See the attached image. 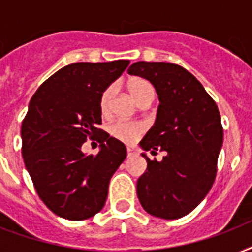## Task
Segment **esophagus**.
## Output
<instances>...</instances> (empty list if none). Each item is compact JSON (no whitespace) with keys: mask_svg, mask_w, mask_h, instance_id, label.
Wrapping results in <instances>:
<instances>
[{"mask_svg":"<svg viewBox=\"0 0 252 252\" xmlns=\"http://www.w3.org/2000/svg\"><path fill=\"white\" fill-rule=\"evenodd\" d=\"M126 154H128V157H133V156H136V150H134L133 148L128 146V148H126Z\"/></svg>","mask_w":252,"mask_h":252,"instance_id":"1","label":"esophagus"}]
</instances>
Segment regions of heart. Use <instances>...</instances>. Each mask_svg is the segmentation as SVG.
Wrapping results in <instances>:
<instances>
[{
    "label": "heart",
    "instance_id": "1",
    "mask_svg": "<svg viewBox=\"0 0 252 252\" xmlns=\"http://www.w3.org/2000/svg\"><path fill=\"white\" fill-rule=\"evenodd\" d=\"M130 95L137 103H141L142 100L146 99L154 98V89L150 82H148L144 78H133L128 84ZM115 98V86L110 85L107 86L100 94L99 98V107H100V112L103 115H108L112 107V102ZM144 130V126L138 123H126V122H118L115 123L114 126H111V133L114 134L115 137L122 140L124 142H132L141 134Z\"/></svg>",
    "mask_w": 252,
    "mask_h": 252
}]
</instances>
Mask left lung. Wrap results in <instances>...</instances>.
I'll use <instances>...</instances> for the list:
<instances>
[{"label":"left lung","mask_w":252,"mask_h":252,"mask_svg":"<svg viewBox=\"0 0 252 252\" xmlns=\"http://www.w3.org/2000/svg\"><path fill=\"white\" fill-rule=\"evenodd\" d=\"M128 73L149 81L159 99L154 126L140 141L148 167L137 180V197L154 217L180 219L203 201L215 182L223 141L219 108L179 65L138 61ZM148 150L166 156L161 162L150 161Z\"/></svg>","instance_id":"obj_1"}]
</instances>
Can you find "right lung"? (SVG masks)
Segmentation results:
<instances>
[{
    "mask_svg": "<svg viewBox=\"0 0 252 252\" xmlns=\"http://www.w3.org/2000/svg\"><path fill=\"white\" fill-rule=\"evenodd\" d=\"M128 65V60L66 65L30 100L21 128L23 161L39 197L63 219L80 221L102 211L111 176L126 159V145L96 126L102 91ZM87 137L101 144L96 156L80 150Z\"/></svg>",
    "mask_w": 252,
    "mask_h": 252,
    "instance_id": "obj_1",
    "label": "right lung"
}]
</instances>
